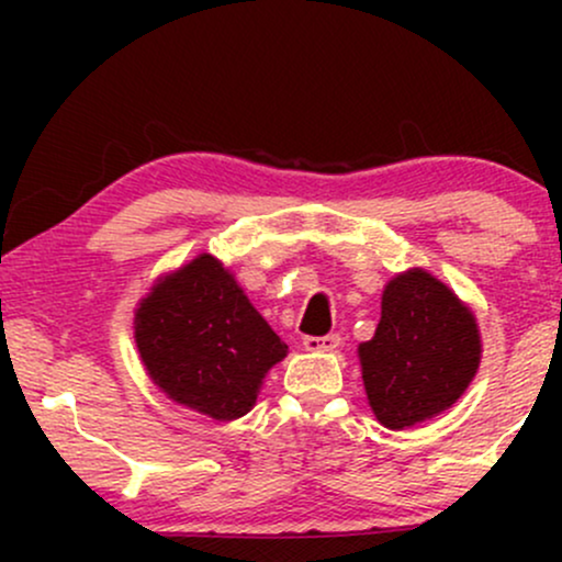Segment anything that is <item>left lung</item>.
Instances as JSON below:
<instances>
[{
	"instance_id": "obj_1",
	"label": "left lung",
	"mask_w": 562,
	"mask_h": 562,
	"mask_svg": "<svg viewBox=\"0 0 562 562\" xmlns=\"http://www.w3.org/2000/svg\"><path fill=\"white\" fill-rule=\"evenodd\" d=\"M147 378L171 402L218 423L248 415L263 378L288 357L235 274L211 254L160 274L134 308Z\"/></svg>"
}]
</instances>
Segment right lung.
I'll return each instance as SVG.
<instances>
[{
  "label": "right lung",
  "mask_w": 562,
  "mask_h": 562,
  "mask_svg": "<svg viewBox=\"0 0 562 562\" xmlns=\"http://www.w3.org/2000/svg\"><path fill=\"white\" fill-rule=\"evenodd\" d=\"M481 330L454 290L428 269L398 272L383 290L380 322L359 364L378 423L404 430L441 415L473 383Z\"/></svg>",
  "instance_id": "1"
}]
</instances>
